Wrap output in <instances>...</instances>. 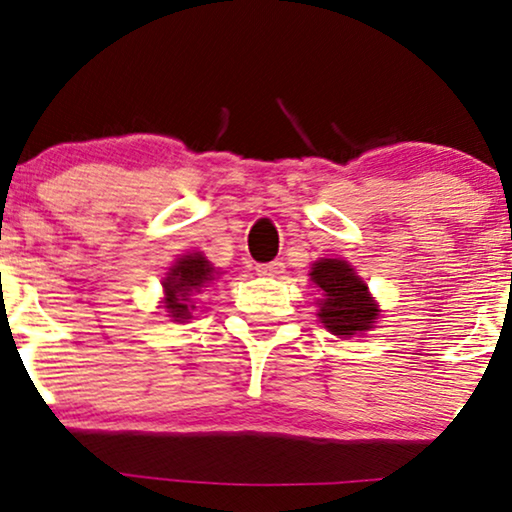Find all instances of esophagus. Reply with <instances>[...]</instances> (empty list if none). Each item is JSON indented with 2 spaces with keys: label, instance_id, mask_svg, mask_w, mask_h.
I'll return each mask as SVG.
<instances>
[{
  "label": "esophagus",
  "instance_id": "1",
  "mask_svg": "<svg viewBox=\"0 0 512 512\" xmlns=\"http://www.w3.org/2000/svg\"><path fill=\"white\" fill-rule=\"evenodd\" d=\"M284 268H286V265L282 261H270V263L256 265L258 275H263V277H279L284 272Z\"/></svg>",
  "mask_w": 512,
  "mask_h": 512
}]
</instances>
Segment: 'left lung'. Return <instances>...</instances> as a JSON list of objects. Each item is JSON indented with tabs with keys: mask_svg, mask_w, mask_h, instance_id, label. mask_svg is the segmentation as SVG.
<instances>
[{
	"mask_svg": "<svg viewBox=\"0 0 512 512\" xmlns=\"http://www.w3.org/2000/svg\"><path fill=\"white\" fill-rule=\"evenodd\" d=\"M310 279L321 291L319 321L338 338H354L375 326L380 307L370 296L368 284L340 258H321L312 265Z\"/></svg>",
	"mask_w": 512,
	"mask_h": 512,
	"instance_id": "obj_1",
	"label": "left lung"
}]
</instances>
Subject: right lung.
Instances as JSON below:
<instances>
[{
	"label": "right lung",
	"mask_w": 512,
	"mask_h": 512,
	"mask_svg": "<svg viewBox=\"0 0 512 512\" xmlns=\"http://www.w3.org/2000/svg\"><path fill=\"white\" fill-rule=\"evenodd\" d=\"M219 277V270L200 254H186L172 263L170 272L163 279V307L172 321H188L193 317L195 300L205 296L207 286Z\"/></svg>",
	"instance_id": "right-lung-1"
}]
</instances>
